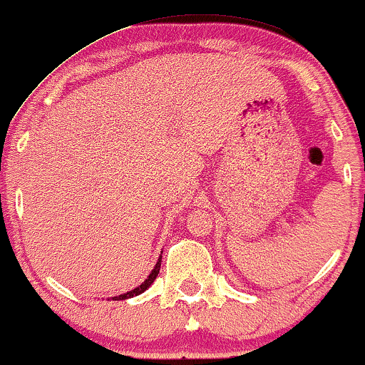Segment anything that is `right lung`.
Wrapping results in <instances>:
<instances>
[{
    "label": "right lung",
    "instance_id": "right-lung-1",
    "mask_svg": "<svg viewBox=\"0 0 365 365\" xmlns=\"http://www.w3.org/2000/svg\"><path fill=\"white\" fill-rule=\"evenodd\" d=\"M160 266H161V256H160L158 262H156L155 269L151 271V274L148 276V279L143 281V283H141L140 286H138V288L131 289V292H128V293H124V294H119V297H114L113 299H126V298H133V297H138V294H141L143 292H145V289H148L150 286H151V283H153V281L156 279V276H158V273H160Z\"/></svg>",
    "mask_w": 365,
    "mask_h": 365
}]
</instances>
